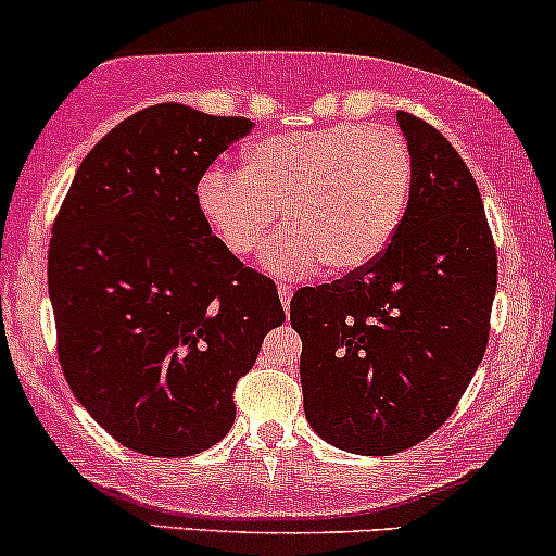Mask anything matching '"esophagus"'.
<instances>
[{
    "label": "esophagus",
    "instance_id": "esophagus-1",
    "mask_svg": "<svg viewBox=\"0 0 556 556\" xmlns=\"http://www.w3.org/2000/svg\"><path fill=\"white\" fill-rule=\"evenodd\" d=\"M277 292H279V301H282V308L288 311L290 301H292V288H288V285H279Z\"/></svg>",
    "mask_w": 556,
    "mask_h": 556
}]
</instances>
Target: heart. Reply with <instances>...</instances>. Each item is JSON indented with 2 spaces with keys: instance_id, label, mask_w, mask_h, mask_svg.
<instances>
[{
  "instance_id": "1",
  "label": "heart",
  "mask_w": 556,
  "mask_h": 556,
  "mask_svg": "<svg viewBox=\"0 0 556 556\" xmlns=\"http://www.w3.org/2000/svg\"><path fill=\"white\" fill-rule=\"evenodd\" d=\"M412 179V150L399 129L338 124L261 139L240 170H205L198 208L237 258L264 248L282 208L290 227L266 250V266L282 277L321 264L345 274L386 253Z\"/></svg>"
}]
</instances>
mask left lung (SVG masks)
I'll return each mask as SVG.
<instances>
[{"label": "left lung", "instance_id": "8db88e82", "mask_svg": "<svg viewBox=\"0 0 556 556\" xmlns=\"http://www.w3.org/2000/svg\"><path fill=\"white\" fill-rule=\"evenodd\" d=\"M399 126L414 179L386 253L290 301L308 422L364 456L417 446L454 414L496 295V245L467 163L417 115L399 110Z\"/></svg>", "mask_w": 556, "mask_h": 556}]
</instances>
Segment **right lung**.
Segmentation results:
<instances>
[{
	"mask_svg": "<svg viewBox=\"0 0 556 556\" xmlns=\"http://www.w3.org/2000/svg\"><path fill=\"white\" fill-rule=\"evenodd\" d=\"M253 129L179 102L139 110L81 161L52 224L58 356L121 446L192 456L235 422V388L285 321L277 285L211 235L208 166Z\"/></svg>",
	"mask_w": 556,
	"mask_h": 556,
	"instance_id": "1",
	"label": "right lung"
}]
</instances>
